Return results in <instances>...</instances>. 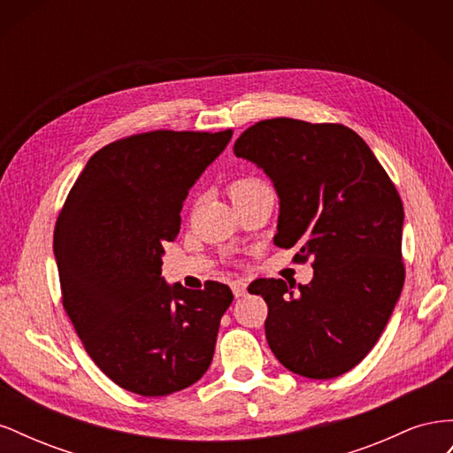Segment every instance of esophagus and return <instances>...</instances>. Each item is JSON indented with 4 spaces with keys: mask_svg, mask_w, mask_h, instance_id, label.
I'll return each instance as SVG.
<instances>
[{
    "mask_svg": "<svg viewBox=\"0 0 453 453\" xmlns=\"http://www.w3.org/2000/svg\"><path fill=\"white\" fill-rule=\"evenodd\" d=\"M230 287H232V293H234V296H243L245 293H248V283H245L243 280L232 281Z\"/></svg>",
    "mask_w": 453,
    "mask_h": 453,
    "instance_id": "34e87169",
    "label": "esophagus"
}]
</instances>
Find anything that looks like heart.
Returning <instances> with one entry per match:
<instances>
[{
	"label": "heart",
	"instance_id": "b5f03b06",
	"mask_svg": "<svg viewBox=\"0 0 453 453\" xmlns=\"http://www.w3.org/2000/svg\"><path fill=\"white\" fill-rule=\"evenodd\" d=\"M258 185H263V181H258L257 177H242V180H236L234 183L228 187L230 198H236V196H240L243 193H248V190H251V188H255Z\"/></svg>",
	"mask_w": 453,
	"mask_h": 453
}]
</instances>
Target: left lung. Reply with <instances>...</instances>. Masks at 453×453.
Segmentation results:
<instances>
[{
	"mask_svg": "<svg viewBox=\"0 0 453 453\" xmlns=\"http://www.w3.org/2000/svg\"><path fill=\"white\" fill-rule=\"evenodd\" d=\"M234 155L263 170L280 196L278 248L311 258L313 280H255L268 304L265 333L291 372L331 380L359 365L386 328L404 285V210L389 175L344 125L260 120Z\"/></svg>",
	"mask_w": 453,
	"mask_h": 453,
	"instance_id": "obj_1",
	"label": "left lung"
}]
</instances>
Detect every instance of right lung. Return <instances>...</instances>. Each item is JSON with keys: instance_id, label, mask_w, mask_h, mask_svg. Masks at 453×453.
Listing matches in <instances>:
<instances>
[{"instance_id": "add662e5", "label": "right lung", "mask_w": 453, "mask_h": 453, "mask_svg": "<svg viewBox=\"0 0 453 453\" xmlns=\"http://www.w3.org/2000/svg\"><path fill=\"white\" fill-rule=\"evenodd\" d=\"M225 132L157 130L109 143L77 177L54 228L62 304L87 353L122 389L164 396L210 368L228 285L162 278L188 188L223 153Z\"/></svg>"}]
</instances>
